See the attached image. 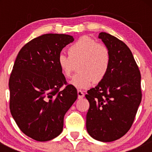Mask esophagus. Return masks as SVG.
Segmentation results:
<instances>
[{"label":"esophagus","instance_id":"34e87169","mask_svg":"<svg viewBox=\"0 0 152 152\" xmlns=\"http://www.w3.org/2000/svg\"><path fill=\"white\" fill-rule=\"evenodd\" d=\"M77 94H78V99H82L84 97V94H83V92L81 90H78L77 91Z\"/></svg>","mask_w":152,"mask_h":152}]
</instances>
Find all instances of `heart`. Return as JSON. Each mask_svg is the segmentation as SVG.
Instances as JSON below:
<instances>
[{
	"label": "heart",
	"mask_w": 152,
	"mask_h": 152,
	"mask_svg": "<svg viewBox=\"0 0 152 152\" xmlns=\"http://www.w3.org/2000/svg\"><path fill=\"white\" fill-rule=\"evenodd\" d=\"M69 56L60 53L57 58L62 74L69 78L78 63V71L70 83L77 88H87L104 79L109 70L111 53L108 47L88 36H83L68 49Z\"/></svg>",
	"instance_id": "heart-1"
}]
</instances>
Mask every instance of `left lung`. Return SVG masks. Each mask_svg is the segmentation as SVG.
Returning <instances> with one entry per match:
<instances>
[{
  "label": "left lung",
  "mask_w": 152,
  "mask_h": 152,
  "mask_svg": "<svg viewBox=\"0 0 152 152\" xmlns=\"http://www.w3.org/2000/svg\"><path fill=\"white\" fill-rule=\"evenodd\" d=\"M102 39L111 53L106 76L87 91L90 104L86 129L96 140L110 142L130 129L142 101L141 74L131 50L121 40L105 32Z\"/></svg>",
  "instance_id": "left-lung-1"
}]
</instances>
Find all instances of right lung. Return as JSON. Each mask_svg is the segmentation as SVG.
Wrapping results in <instances>:
<instances>
[{
  "instance_id": "1",
  "label": "right lung",
  "mask_w": 152,
  "mask_h": 152,
  "mask_svg": "<svg viewBox=\"0 0 152 152\" xmlns=\"http://www.w3.org/2000/svg\"><path fill=\"white\" fill-rule=\"evenodd\" d=\"M74 41L70 35H42L26 43L15 61L9 79L10 113L23 133L34 140L58 137L66 113L77 99V91L67 84L57 62L63 48Z\"/></svg>"
}]
</instances>
